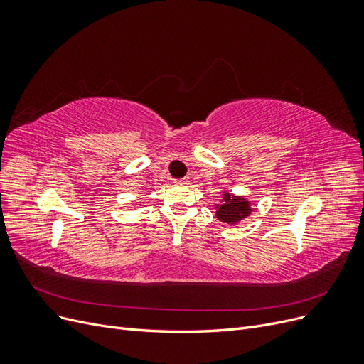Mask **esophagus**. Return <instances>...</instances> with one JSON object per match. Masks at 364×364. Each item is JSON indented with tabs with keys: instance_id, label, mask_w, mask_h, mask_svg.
Returning a JSON list of instances; mask_svg holds the SVG:
<instances>
[{
	"instance_id": "obj_1",
	"label": "esophagus",
	"mask_w": 364,
	"mask_h": 364,
	"mask_svg": "<svg viewBox=\"0 0 364 364\" xmlns=\"http://www.w3.org/2000/svg\"><path fill=\"white\" fill-rule=\"evenodd\" d=\"M177 184H180V186H187V184H188V177H184V178L178 180Z\"/></svg>"
}]
</instances>
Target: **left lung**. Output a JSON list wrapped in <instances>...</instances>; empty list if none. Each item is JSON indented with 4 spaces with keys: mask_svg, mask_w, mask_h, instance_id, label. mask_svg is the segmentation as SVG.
<instances>
[{
    "mask_svg": "<svg viewBox=\"0 0 364 364\" xmlns=\"http://www.w3.org/2000/svg\"><path fill=\"white\" fill-rule=\"evenodd\" d=\"M215 215L220 221L233 225L236 221H241L247 215L251 214L250 202L241 196H235L228 192L223 193V200L220 205H217Z\"/></svg>",
    "mask_w": 364,
    "mask_h": 364,
    "instance_id": "obj_1",
    "label": "left lung"
}]
</instances>
